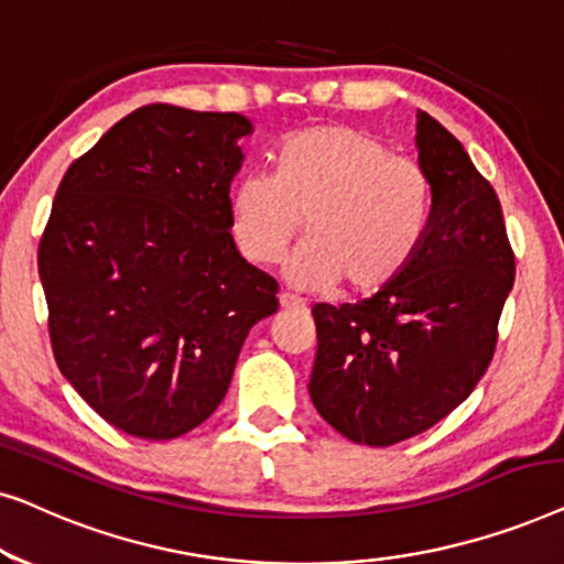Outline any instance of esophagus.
Instances as JSON below:
<instances>
[{
    "label": "esophagus",
    "instance_id": "1",
    "mask_svg": "<svg viewBox=\"0 0 564 564\" xmlns=\"http://www.w3.org/2000/svg\"><path fill=\"white\" fill-rule=\"evenodd\" d=\"M280 307H282V311H305L307 303H305V300L295 297V295H290V292H282Z\"/></svg>",
    "mask_w": 564,
    "mask_h": 564
}]
</instances>
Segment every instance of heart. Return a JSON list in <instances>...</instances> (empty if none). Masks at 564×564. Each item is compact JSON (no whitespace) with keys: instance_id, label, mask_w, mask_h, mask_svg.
<instances>
[{"instance_id":"heart-1","label":"heart","mask_w":564,"mask_h":564,"mask_svg":"<svg viewBox=\"0 0 564 564\" xmlns=\"http://www.w3.org/2000/svg\"><path fill=\"white\" fill-rule=\"evenodd\" d=\"M431 210L426 174L390 145L351 126H315L282 143L274 174L236 184L230 218L241 251L274 264L305 220L307 241L288 264L305 290L341 282L375 295L398 280L423 241Z\"/></svg>"}]
</instances>
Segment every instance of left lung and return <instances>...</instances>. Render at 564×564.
Wrapping results in <instances>:
<instances>
[{"instance_id":"obj_1","label":"left lung","mask_w":564,"mask_h":564,"mask_svg":"<svg viewBox=\"0 0 564 564\" xmlns=\"http://www.w3.org/2000/svg\"><path fill=\"white\" fill-rule=\"evenodd\" d=\"M431 189L423 241L388 288L357 305H315L311 400L338 434L390 446L467 400L488 369L516 264L496 189L442 122L419 110Z\"/></svg>"}]
</instances>
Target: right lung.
Here are the masks:
<instances>
[{"label": "right lung", "instance_id": "obj_1", "mask_svg": "<svg viewBox=\"0 0 564 564\" xmlns=\"http://www.w3.org/2000/svg\"><path fill=\"white\" fill-rule=\"evenodd\" d=\"M238 112L149 105L76 159L37 249L53 357L115 429L176 438L226 398L276 282L236 249Z\"/></svg>", "mask_w": 564, "mask_h": 564}]
</instances>
